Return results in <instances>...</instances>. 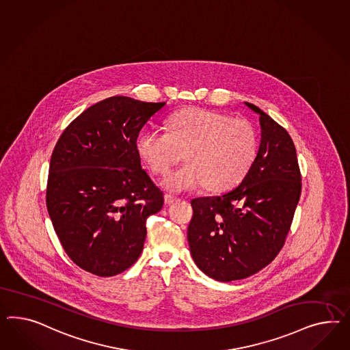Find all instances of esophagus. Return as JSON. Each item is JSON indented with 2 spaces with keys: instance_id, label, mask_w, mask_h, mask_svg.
Returning <instances> with one entry per match:
<instances>
[{
  "instance_id": "1",
  "label": "esophagus",
  "mask_w": 350,
  "mask_h": 350,
  "mask_svg": "<svg viewBox=\"0 0 350 350\" xmlns=\"http://www.w3.org/2000/svg\"><path fill=\"white\" fill-rule=\"evenodd\" d=\"M164 200H165V204H173V202H176V201H178V198H176L174 195H170V193H167L165 196H164Z\"/></svg>"
}]
</instances>
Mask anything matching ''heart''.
I'll return each mask as SVG.
<instances>
[{
    "label": "heart",
    "mask_w": 350,
    "mask_h": 350,
    "mask_svg": "<svg viewBox=\"0 0 350 350\" xmlns=\"http://www.w3.org/2000/svg\"><path fill=\"white\" fill-rule=\"evenodd\" d=\"M167 130L142 133L137 150L151 172L164 176L182 158L186 164L170 173L163 186L172 192L200 189L226 191L245 178L257 155L255 129L243 118L205 108H186L172 114Z\"/></svg>",
    "instance_id": "heart-1"
}]
</instances>
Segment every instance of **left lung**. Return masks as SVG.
<instances>
[{"label": "left lung", "mask_w": 350, "mask_h": 350, "mask_svg": "<svg viewBox=\"0 0 350 350\" xmlns=\"http://www.w3.org/2000/svg\"><path fill=\"white\" fill-rule=\"evenodd\" d=\"M261 142L245 178L227 192L191 201L189 250L202 273L217 282L246 279L283 248L301 198L302 177L293 140L254 104Z\"/></svg>", "instance_id": "left-lung-1"}]
</instances>
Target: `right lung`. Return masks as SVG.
Here are the masks:
<instances>
[{
    "label": "right lung",
    "instance_id": "add662e5",
    "mask_svg": "<svg viewBox=\"0 0 350 350\" xmlns=\"http://www.w3.org/2000/svg\"><path fill=\"white\" fill-rule=\"evenodd\" d=\"M165 103L112 96L89 107L65 129L51 157L48 214L67 256L98 276L133 266L145 221L161 210V189L142 170L137 137Z\"/></svg>",
    "mask_w": 350,
    "mask_h": 350
}]
</instances>
